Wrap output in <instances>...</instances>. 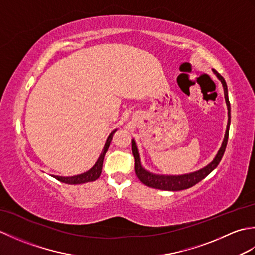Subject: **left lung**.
Instances as JSON below:
<instances>
[{"mask_svg":"<svg viewBox=\"0 0 255 255\" xmlns=\"http://www.w3.org/2000/svg\"><path fill=\"white\" fill-rule=\"evenodd\" d=\"M216 77L223 84L224 89V95H225V101L227 105V110H228V123H227V128L225 132V137L223 140V143H221L220 148L218 150L217 154L215 155L213 161L208 163L206 166L202 167L195 172L186 173V174H180V175H165V174H156V173H152L144 169L142 163H141V158H140L139 149L136 140L132 139V153L134 156V170H136V174L138 178L141 181L144 185L149 187L156 188V189H162V191H171V192H176V191H183V189H186L194 186L195 184H197L202 180L210 174L217 165L219 162L223 159V155L225 153V150L227 147V142H228V136H229V127H230V103H229V97H228V88H227V83L225 79L221 77V75L213 70Z\"/></svg>","mask_w":255,"mask_h":255,"instance_id":"1","label":"left lung"}]
</instances>
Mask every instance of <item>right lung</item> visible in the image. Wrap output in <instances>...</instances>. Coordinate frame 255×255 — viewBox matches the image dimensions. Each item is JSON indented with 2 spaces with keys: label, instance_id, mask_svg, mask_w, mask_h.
<instances>
[{
  "label": "right lung",
  "instance_id": "add662e5",
  "mask_svg": "<svg viewBox=\"0 0 255 255\" xmlns=\"http://www.w3.org/2000/svg\"><path fill=\"white\" fill-rule=\"evenodd\" d=\"M117 131V128L114 129V130L110 133V136L107 137L106 142L103 147L102 152L99 156V159L96 160L95 164L91 167L89 171H86L84 173H81V174L78 175H73V176H59V175H52V177H55L56 180L60 181L62 183L66 184H71V185H77V184H84V183H89V182H93L97 180L101 176L102 173V167H103V161H104V156L107 152L108 148H110L111 141L113 139V134Z\"/></svg>",
  "mask_w": 255,
  "mask_h": 255
}]
</instances>
